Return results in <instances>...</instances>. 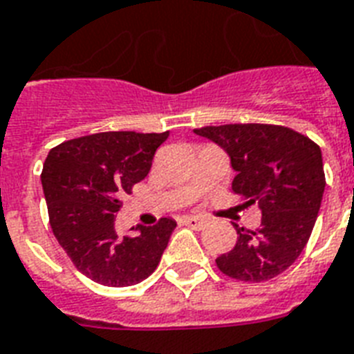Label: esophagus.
Instances as JSON below:
<instances>
[{
    "label": "esophagus",
    "mask_w": 354,
    "mask_h": 354,
    "mask_svg": "<svg viewBox=\"0 0 354 354\" xmlns=\"http://www.w3.org/2000/svg\"><path fill=\"white\" fill-rule=\"evenodd\" d=\"M182 222L185 226L193 227V230H200V227H204V224L207 221L202 218V216H182Z\"/></svg>",
    "instance_id": "obj_1"
}]
</instances>
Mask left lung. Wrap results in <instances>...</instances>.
Returning <instances> with one entry per match:
<instances>
[{
    "label": "left lung",
    "mask_w": 354,
    "mask_h": 354,
    "mask_svg": "<svg viewBox=\"0 0 354 354\" xmlns=\"http://www.w3.org/2000/svg\"><path fill=\"white\" fill-rule=\"evenodd\" d=\"M232 161L235 193L261 205V226L236 230V244L216 266L233 279L261 283L283 274L307 241L325 191L322 149L307 136L277 124H222L194 130Z\"/></svg>",
    "instance_id": "obj_1"
}]
</instances>
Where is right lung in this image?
Returning <instances> with one entry per match:
<instances>
[{
  "label": "right lung",
  "instance_id": "add662e5",
  "mask_svg": "<svg viewBox=\"0 0 354 354\" xmlns=\"http://www.w3.org/2000/svg\"><path fill=\"white\" fill-rule=\"evenodd\" d=\"M163 133L102 132L71 139L47 154L41 187L49 224L77 268L104 286H130L147 279L165 252L176 222L115 230L121 198L149 174Z\"/></svg>",
  "mask_w": 354,
  "mask_h": 354
}]
</instances>
